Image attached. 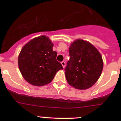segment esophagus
Returning a JSON list of instances; mask_svg holds the SVG:
<instances>
[{
	"mask_svg": "<svg viewBox=\"0 0 121 121\" xmlns=\"http://www.w3.org/2000/svg\"><path fill=\"white\" fill-rule=\"evenodd\" d=\"M61 65H63V68L65 67V61H62L61 63Z\"/></svg>",
	"mask_w": 121,
	"mask_h": 121,
	"instance_id": "esophagus-1",
	"label": "esophagus"
}]
</instances>
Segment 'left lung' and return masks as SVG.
<instances>
[{
	"instance_id": "obj_1",
	"label": "left lung",
	"mask_w": 121,
	"mask_h": 121,
	"mask_svg": "<svg viewBox=\"0 0 121 121\" xmlns=\"http://www.w3.org/2000/svg\"><path fill=\"white\" fill-rule=\"evenodd\" d=\"M69 55L65 68L68 83L78 90L91 87L98 81L103 69L101 54L90 43L77 39L70 45Z\"/></svg>"
}]
</instances>
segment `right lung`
Returning a JSON list of instances; mask_svg holds the SVG:
<instances>
[{"mask_svg": "<svg viewBox=\"0 0 121 121\" xmlns=\"http://www.w3.org/2000/svg\"><path fill=\"white\" fill-rule=\"evenodd\" d=\"M53 44L46 36L30 40L22 49L18 58L22 75L29 83L43 86L50 83L56 73L63 69L57 61V53L53 51Z\"/></svg>", "mask_w": 121, "mask_h": 121, "instance_id": "1", "label": "right lung"}]
</instances>
